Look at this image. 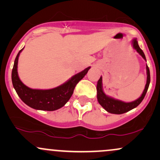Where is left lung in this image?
I'll list each match as a JSON object with an SVG mask.
<instances>
[{"label": "left lung", "instance_id": "8db88e82", "mask_svg": "<svg viewBox=\"0 0 160 160\" xmlns=\"http://www.w3.org/2000/svg\"><path fill=\"white\" fill-rule=\"evenodd\" d=\"M132 44L133 46V48L137 51L140 56H141L143 58L146 60V57L144 52L142 51L140 47H139L138 43L136 38H134L132 40ZM147 70V82L145 85L144 89L143 91L142 94L136 100L133 101L131 102H124L122 101L118 100V99H115L112 97L108 96L104 92L103 87H102V78L101 77L100 79L98 80V83H97V99H98V103L101 104L102 108H104L105 111L111 113H114V114H122V113H126V112L131 111L138 106L141 104L144 99L145 95H146L147 92H148V87H149L150 82V70L148 68V65H146Z\"/></svg>", "mask_w": 160, "mask_h": 160}]
</instances>
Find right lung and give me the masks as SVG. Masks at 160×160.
<instances>
[{
  "label": "right lung",
  "instance_id": "1",
  "mask_svg": "<svg viewBox=\"0 0 160 160\" xmlns=\"http://www.w3.org/2000/svg\"><path fill=\"white\" fill-rule=\"evenodd\" d=\"M22 48L16 57L12 71V82L21 100L28 106L40 111H52L63 107L71 98L74 89L80 80L85 77L91 67H88L71 77L62 85L49 89H32L21 81L18 75V60Z\"/></svg>",
  "mask_w": 160,
  "mask_h": 160
}]
</instances>
